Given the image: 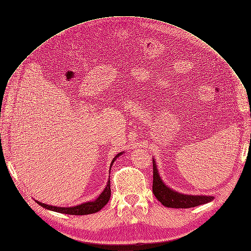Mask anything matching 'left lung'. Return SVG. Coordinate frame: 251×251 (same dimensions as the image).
Instances as JSON below:
<instances>
[{
  "label": "left lung",
  "instance_id": "8db88e82",
  "mask_svg": "<svg viewBox=\"0 0 251 251\" xmlns=\"http://www.w3.org/2000/svg\"><path fill=\"white\" fill-rule=\"evenodd\" d=\"M152 170H154V176H152V178H154L152 179V193H154L155 197L165 207H170V208H191V207L209 203L214 199L213 196L187 195L178 193L169 188L162 180L158 171L156 160L154 158H152Z\"/></svg>",
  "mask_w": 251,
  "mask_h": 251
}]
</instances>
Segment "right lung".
Instances as JSON below:
<instances>
[{
	"instance_id": "right-lung-1",
	"label": "right lung",
	"mask_w": 251,
	"mask_h": 251,
	"mask_svg": "<svg viewBox=\"0 0 251 251\" xmlns=\"http://www.w3.org/2000/svg\"><path fill=\"white\" fill-rule=\"evenodd\" d=\"M124 152H125V151H120L119 154H117L115 156V158L113 159V161L111 163L110 172H111V168L114 164V162L116 161V159L119 158L122 154H124ZM110 198H111V180L108 179L103 191L99 195V197H97L93 201H88V202H85V203L75 205V206H71V207L52 206V205L42 203V202L37 201V200H36V202L39 205H41L42 207H44V208H46L48 210L55 211V212L72 214V215H86V214H92V213H95V212H99L101 208H103V207L106 205V203L108 202V200H110Z\"/></svg>"
}]
</instances>
